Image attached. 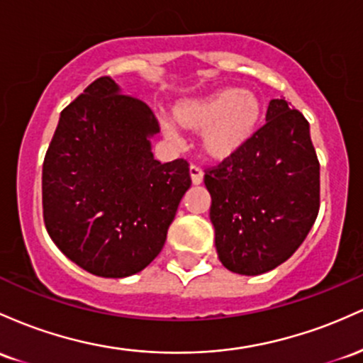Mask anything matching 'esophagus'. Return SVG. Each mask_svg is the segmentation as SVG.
<instances>
[{"mask_svg":"<svg viewBox=\"0 0 363 363\" xmlns=\"http://www.w3.org/2000/svg\"><path fill=\"white\" fill-rule=\"evenodd\" d=\"M190 178H192L194 185H201L202 180H203V171L199 168V166L192 164V166H190Z\"/></svg>","mask_w":363,"mask_h":363,"instance_id":"1","label":"esophagus"}]
</instances>
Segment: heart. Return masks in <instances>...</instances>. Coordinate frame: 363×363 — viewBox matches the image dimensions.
<instances>
[{
    "mask_svg": "<svg viewBox=\"0 0 363 363\" xmlns=\"http://www.w3.org/2000/svg\"><path fill=\"white\" fill-rule=\"evenodd\" d=\"M262 120V101L255 92L223 89L173 106V121L189 132H201V149L209 160H231L250 142ZM174 137L173 125L164 123Z\"/></svg>",
    "mask_w": 363,
    "mask_h": 363,
    "instance_id": "b5f03b06",
    "label": "heart"
}]
</instances>
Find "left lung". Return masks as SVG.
Listing matches in <instances>:
<instances>
[{"label": "left lung", "mask_w": 363, "mask_h": 363, "mask_svg": "<svg viewBox=\"0 0 363 363\" xmlns=\"http://www.w3.org/2000/svg\"><path fill=\"white\" fill-rule=\"evenodd\" d=\"M216 250L243 276L267 272L296 252L319 214V160L305 116L272 99L266 125L231 160L206 171Z\"/></svg>", "instance_id": "8db88e82"}]
</instances>
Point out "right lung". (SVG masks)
<instances>
[{
	"label": "right lung",
	"mask_w": 363,
	"mask_h": 363,
	"mask_svg": "<svg viewBox=\"0 0 363 363\" xmlns=\"http://www.w3.org/2000/svg\"><path fill=\"white\" fill-rule=\"evenodd\" d=\"M160 123L142 101L101 77L61 111L43 164V214L56 247L103 278H127L160 255L189 162L150 150Z\"/></svg>",
	"instance_id": "add662e5"
}]
</instances>
